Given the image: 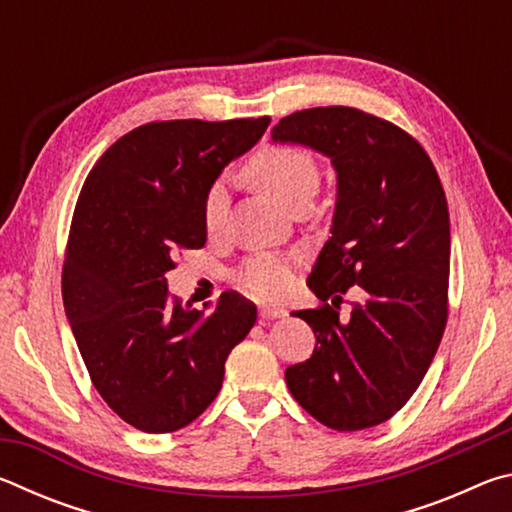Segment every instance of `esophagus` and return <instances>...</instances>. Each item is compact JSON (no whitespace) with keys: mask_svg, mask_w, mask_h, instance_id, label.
Here are the masks:
<instances>
[{"mask_svg":"<svg viewBox=\"0 0 512 512\" xmlns=\"http://www.w3.org/2000/svg\"><path fill=\"white\" fill-rule=\"evenodd\" d=\"M282 316H284V309H280V307H271V305L259 307V318H262V323H268V320H275Z\"/></svg>","mask_w":512,"mask_h":512,"instance_id":"obj_1","label":"esophagus"}]
</instances>
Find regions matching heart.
Listing matches in <instances>:
<instances>
[{
  "mask_svg": "<svg viewBox=\"0 0 512 512\" xmlns=\"http://www.w3.org/2000/svg\"><path fill=\"white\" fill-rule=\"evenodd\" d=\"M244 176L264 194L273 196L287 210L311 205L320 185L316 160L298 146L266 144L250 155ZM228 216V187L223 180H214L203 198V228L207 235H219ZM239 287L250 296L273 300L287 293L293 284L291 259L262 253L246 259L237 271Z\"/></svg>",
  "mask_w": 512,
  "mask_h": 512,
  "instance_id": "1",
  "label": "heart"
}]
</instances>
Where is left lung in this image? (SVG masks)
<instances>
[{"label":"left lung","mask_w":512,"mask_h":512,"mask_svg":"<svg viewBox=\"0 0 512 512\" xmlns=\"http://www.w3.org/2000/svg\"><path fill=\"white\" fill-rule=\"evenodd\" d=\"M271 137L327 155L339 180L332 237L307 280L323 305L293 314L314 329L316 348L287 368V386L329 429L375 427L411 400L447 325L449 212L438 171L400 126L348 106L293 112ZM350 286L360 300L341 321Z\"/></svg>","instance_id":"obj_1"}]
</instances>
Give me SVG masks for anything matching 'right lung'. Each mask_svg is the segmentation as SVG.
<instances>
[{"mask_svg":"<svg viewBox=\"0 0 512 512\" xmlns=\"http://www.w3.org/2000/svg\"><path fill=\"white\" fill-rule=\"evenodd\" d=\"M268 124L151 121L119 137L85 178L65 250V314L94 388L135 429L194 422L255 325L257 309L239 293L203 314L171 296L164 273L180 250L205 246L207 187Z\"/></svg>","mask_w":512,"mask_h":512,"instance_id":"obj_1","label":"right lung"}]
</instances>
